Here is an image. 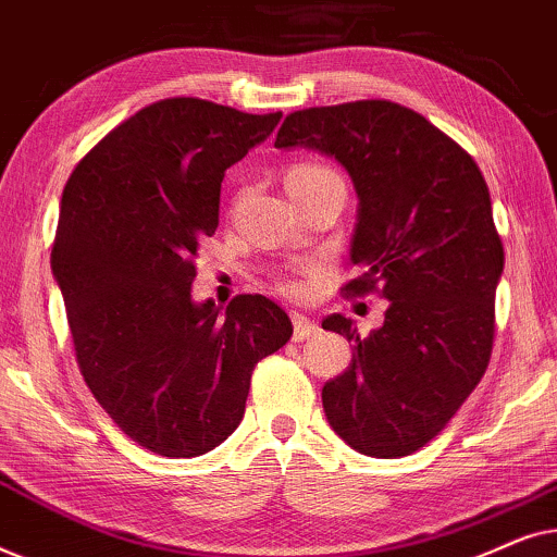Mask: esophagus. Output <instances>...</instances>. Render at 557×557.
<instances>
[{
    "instance_id": "34e87169",
    "label": "esophagus",
    "mask_w": 557,
    "mask_h": 557,
    "mask_svg": "<svg viewBox=\"0 0 557 557\" xmlns=\"http://www.w3.org/2000/svg\"><path fill=\"white\" fill-rule=\"evenodd\" d=\"M292 324H294V342H304V339L314 337V334L319 332V326L311 322L309 317L299 314V311H294L292 314Z\"/></svg>"
}]
</instances>
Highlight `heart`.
Instances as JSON below:
<instances>
[{
    "label": "heart",
    "mask_w": 557,
    "mask_h": 557,
    "mask_svg": "<svg viewBox=\"0 0 557 557\" xmlns=\"http://www.w3.org/2000/svg\"><path fill=\"white\" fill-rule=\"evenodd\" d=\"M330 177H337L334 170H330L326 164H319V162H299L294 164L292 170L286 172V187H304V185H314L319 180H330ZM281 292L286 294H299L301 292V284L294 278H284L281 281Z\"/></svg>",
    "instance_id": "obj_1"
}]
</instances>
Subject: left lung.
Here are the masks:
<instances>
[{"instance_id":"8db88e82","label":"left lung","mask_w":557,"mask_h":557,"mask_svg":"<svg viewBox=\"0 0 557 557\" xmlns=\"http://www.w3.org/2000/svg\"><path fill=\"white\" fill-rule=\"evenodd\" d=\"M276 147L337 159L360 210L345 296L387 299L380 330L322 326L355 342L322 387L326 421L355 451L398 459L436 438L486 372L505 248L490 187L469 151L406 106L368 98L288 113Z\"/></svg>"}]
</instances>
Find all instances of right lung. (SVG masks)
Returning a JSON list of instances; mask_svg holds the SVG:
<instances>
[{
  "label": "right lung",
  "instance_id": "right-lung-1",
  "mask_svg": "<svg viewBox=\"0 0 557 557\" xmlns=\"http://www.w3.org/2000/svg\"><path fill=\"white\" fill-rule=\"evenodd\" d=\"M278 119L164 98L106 134L63 189L50 265L81 375L111 421L159 456L223 444L258 360L292 339V319L261 294L235 296L220 314L189 292L225 170Z\"/></svg>",
  "mask_w": 557,
  "mask_h": 557
}]
</instances>
